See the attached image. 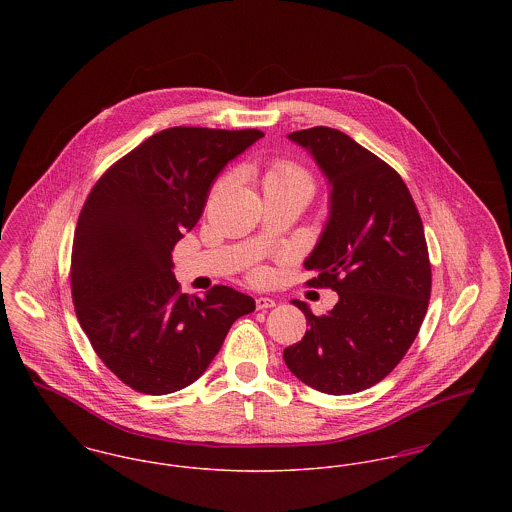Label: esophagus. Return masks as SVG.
I'll list each match as a JSON object with an SVG mask.
<instances>
[{
	"label": "esophagus",
	"mask_w": 512,
	"mask_h": 512,
	"mask_svg": "<svg viewBox=\"0 0 512 512\" xmlns=\"http://www.w3.org/2000/svg\"><path fill=\"white\" fill-rule=\"evenodd\" d=\"M255 305H257V311H265V309L276 307V301L270 299V297H257V299H255Z\"/></svg>",
	"instance_id": "1"
}]
</instances>
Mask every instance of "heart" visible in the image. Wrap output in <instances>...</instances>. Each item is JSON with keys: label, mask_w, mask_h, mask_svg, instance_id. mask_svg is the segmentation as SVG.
<instances>
[{"label": "heart", "mask_w": 512, "mask_h": 512, "mask_svg": "<svg viewBox=\"0 0 512 512\" xmlns=\"http://www.w3.org/2000/svg\"><path fill=\"white\" fill-rule=\"evenodd\" d=\"M222 182L224 180H220L219 184L215 186V192L222 186ZM263 186H265V194L270 190H282V188H303L311 194L313 192V178L305 167H301L299 163H295L292 159L274 157L267 163ZM251 278L255 282H263V280H267V270L257 268V270H253Z\"/></svg>", "instance_id": "heart-1"}]
</instances>
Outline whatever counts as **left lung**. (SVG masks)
<instances>
[{"mask_svg": "<svg viewBox=\"0 0 512 512\" xmlns=\"http://www.w3.org/2000/svg\"><path fill=\"white\" fill-rule=\"evenodd\" d=\"M332 184L330 219L305 261L318 274L311 288H330L340 301L328 315L307 318L303 340L284 361L307 386L347 395L384 380L422 326L432 292V267L422 220L399 172L336 128L297 130Z\"/></svg>", "mask_w": 512, "mask_h": 512, "instance_id": "8db88e82", "label": "left lung"}]
</instances>
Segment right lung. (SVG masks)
Returning <instances> with one entry per match:
<instances>
[{"mask_svg": "<svg viewBox=\"0 0 512 512\" xmlns=\"http://www.w3.org/2000/svg\"><path fill=\"white\" fill-rule=\"evenodd\" d=\"M265 134L174 126L101 174L74 230L76 318L122 384L165 395L195 382L255 301L228 286L186 295L172 249L201 217L224 165Z\"/></svg>", "mask_w": 512, "mask_h": 512, "instance_id": "obj_1", "label": "right lung"}]
</instances>
